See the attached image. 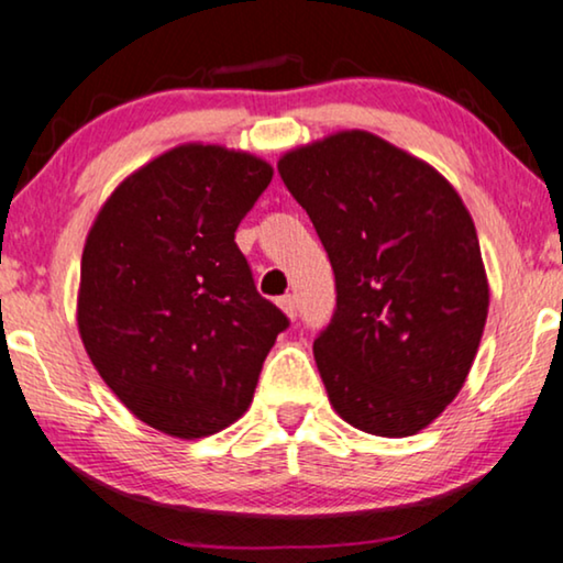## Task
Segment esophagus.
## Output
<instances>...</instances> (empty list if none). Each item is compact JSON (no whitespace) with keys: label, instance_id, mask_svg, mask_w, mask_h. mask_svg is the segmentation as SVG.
Here are the masks:
<instances>
[{"label":"esophagus","instance_id":"esophagus-1","mask_svg":"<svg viewBox=\"0 0 563 563\" xmlns=\"http://www.w3.org/2000/svg\"><path fill=\"white\" fill-rule=\"evenodd\" d=\"M276 305L282 307V312L287 314L289 320H295V318H297V299L291 297V295H284V297H279V299H276Z\"/></svg>","mask_w":563,"mask_h":563}]
</instances>
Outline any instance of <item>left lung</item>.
<instances>
[{"label": "left lung", "instance_id": "1", "mask_svg": "<svg viewBox=\"0 0 563 563\" xmlns=\"http://www.w3.org/2000/svg\"><path fill=\"white\" fill-rule=\"evenodd\" d=\"M279 174L335 272L312 345L330 405L364 433H420L464 387L487 322L472 214L443 174L366 130L287 151Z\"/></svg>", "mask_w": 563, "mask_h": 563}]
</instances>
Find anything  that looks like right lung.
Wrapping results in <instances>:
<instances>
[{
    "label": "right lung",
    "instance_id": "add662e5",
    "mask_svg": "<svg viewBox=\"0 0 563 563\" xmlns=\"http://www.w3.org/2000/svg\"><path fill=\"white\" fill-rule=\"evenodd\" d=\"M272 176L253 153L184 143L125 176L91 222L81 343L114 397L161 433L195 441L233 426L289 325L235 245Z\"/></svg>",
    "mask_w": 563,
    "mask_h": 563
}]
</instances>
